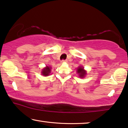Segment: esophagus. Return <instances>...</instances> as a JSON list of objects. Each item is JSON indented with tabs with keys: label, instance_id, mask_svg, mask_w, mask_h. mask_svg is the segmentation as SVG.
I'll use <instances>...</instances> for the list:
<instances>
[{
	"label": "esophagus",
	"instance_id": "esophagus-1",
	"mask_svg": "<svg viewBox=\"0 0 128 128\" xmlns=\"http://www.w3.org/2000/svg\"><path fill=\"white\" fill-rule=\"evenodd\" d=\"M67 62V60H61V62Z\"/></svg>",
	"mask_w": 128,
	"mask_h": 128
}]
</instances>
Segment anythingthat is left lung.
<instances>
[{"mask_svg":"<svg viewBox=\"0 0 128 128\" xmlns=\"http://www.w3.org/2000/svg\"><path fill=\"white\" fill-rule=\"evenodd\" d=\"M77 72L79 74L80 77L82 78L85 76V75L86 74V71L84 70V68H82V67H78V68L77 70Z\"/></svg>","mask_w":128,"mask_h":128,"instance_id":"8db88e82","label":"left lung"}]
</instances>
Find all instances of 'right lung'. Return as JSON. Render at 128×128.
<instances>
[{
	"instance_id": "add662e5",
	"label": "right lung",
	"mask_w": 128,
	"mask_h": 128,
	"mask_svg": "<svg viewBox=\"0 0 128 128\" xmlns=\"http://www.w3.org/2000/svg\"><path fill=\"white\" fill-rule=\"evenodd\" d=\"M51 71V68L49 67H46L45 68H44L42 71V74L44 76H48L49 74L50 73Z\"/></svg>"
}]
</instances>
